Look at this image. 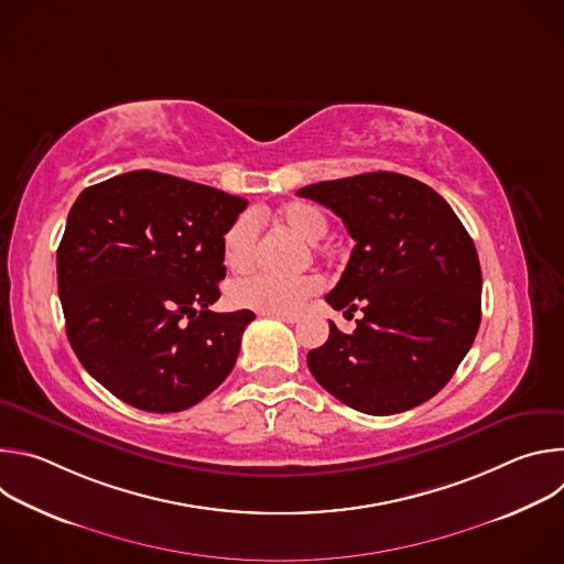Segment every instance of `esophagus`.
<instances>
[{
  "label": "esophagus",
  "instance_id": "34e87169",
  "mask_svg": "<svg viewBox=\"0 0 564 564\" xmlns=\"http://www.w3.org/2000/svg\"><path fill=\"white\" fill-rule=\"evenodd\" d=\"M270 316H276V318L285 321V324H296V321L301 318V314H299V312H294V314H270Z\"/></svg>",
  "mask_w": 564,
  "mask_h": 564
}]
</instances>
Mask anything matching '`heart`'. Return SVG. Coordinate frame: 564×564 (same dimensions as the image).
<instances>
[{
	"mask_svg": "<svg viewBox=\"0 0 564 564\" xmlns=\"http://www.w3.org/2000/svg\"><path fill=\"white\" fill-rule=\"evenodd\" d=\"M276 218L305 243H318L330 229L328 216L316 205L292 200L276 212ZM261 216L257 212L238 214L223 234V263L234 270H248L259 250ZM321 290V279L301 274L294 279H274L268 274H248L229 283L227 301L238 310L259 314H294Z\"/></svg>",
	"mask_w": 564,
	"mask_h": 564,
	"instance_id": "heart-1",
	"label": "heart"
}]
</instances>
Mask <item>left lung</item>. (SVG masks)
Masks as SVG:
<instances>
[{"instance_id":"left-lung-1","label":"left lung","mask_w":564,"mask_h":564,"mask_svg":"<svg viewBox=\"0 0 564 564\" xmlns=\"http://www.w3.org/2000/svg\"><path fill=\"white\" fill-rule=\"evenodd\" d=\"M333 209L355 238L350 261L326 301L355 333L330 321L328 341L307 352L314 379L368 415L411 411L437 394L481 318V270L473 238L429 185L372 172L296 192Z\"/></svg>"}]
</instances>
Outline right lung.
<instances>
[{
	"mask_svg": "<svg viewBox=\"0 0 564 564\" xmlns=\"http://www.w3.org/2000/svg\"><path fill=\"white\" fill-rule=\"evenodd\" d=\"M248 200L149 170L87 187L57 248L66 337L87 372L149 413L192 409L231 372L254 312H212L223 234Z\"/></svg>",
	"mask_w": 564,
	"mask_h": 564,
	"instance_id": "obj_1",
	"label": "right lung"
}]
</instances>
